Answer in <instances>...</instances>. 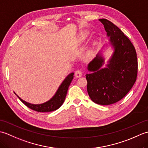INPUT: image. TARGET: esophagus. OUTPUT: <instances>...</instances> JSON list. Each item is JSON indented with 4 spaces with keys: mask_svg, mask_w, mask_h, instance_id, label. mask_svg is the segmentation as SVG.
<instances>
[{
    "mask_svg": "<svg viewBox=\"0 0 148 148\" xmlns=\"http://www.w3.org/2000/svg\"><path fill=\"white\" fill-rule=\"evenodd\" d=\"M83 75V72L81 70H77L75 72V76L76 77H81Z\"/></svg>",
    "mask_w": 148,
    "mask_h": 148,
    "instance_id": "obj_1",
    "label": "esophagus"
}]
</instances>
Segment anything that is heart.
Returning <instances> with one entry per match:
<instances>
[{"instance_id":"1","label":"heart","mask_w":148,"mask_h":148,"mask_svg":"<svg viewBox=\"0 0 148 148\" xmlns=\"http://www.w3.org/2000/svg\"><path fill=\"white\" fill-rule=\"evenodd\" d=\"M86 36V33H85V32L81 33V35H80V39L81 40H83V39H84V38H85Z\"/></svg>"}]
</instances>
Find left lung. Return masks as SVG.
Listing matches in <instances>:
<instances>
[{
  "label": "left lung",
  "mask_w": 148,
  "mask_h": 148,
  "mask_svg": "<svg viewBox=\"0 0 148 148\" xmlns=\"http://www.w3.org/2000/svg\"><path fill=\"white\" fill-rule=\"evenodd\" d=\"M114 48L107 67L100 69L103 58L97 55L88 69L87 91L91 100L100 105L118 102L129 92L137 79L138 63L136 49L130 39L111 21L100 19Z\"/></svg>",
  "instance_id": "1"
}]
</instances>
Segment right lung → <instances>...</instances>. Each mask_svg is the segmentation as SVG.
Listing matches in <instances>:
<instances>
[{
    "mask_svg": "<svg viewBox=\"0 0 148 148\" xmlns=\"http://www.w3.org/2000/svg\"><path fill=\"white\" fill-rule=\"evenodd\" d=\"M73 77L74 73H71L69 75H68L67 77H66L64 81H63L61 85L58 88L57 92L55 93V95L53 96V98L51 99H50L49 101L42 103V104H32V103L24 101V100L20 99L18 96V97L19 99H20L25 105L27 106L29 108L34 110V111L41 112H51L55 111V110L58 109L63 104V103L64 102L69 86L70 85Z\"/></svg>",
    "mask_w": 148,
    "mask_h": 148,
    "instance_id": "obj_1",
    "label": "right lung"
}]
</instances>
